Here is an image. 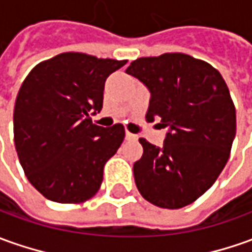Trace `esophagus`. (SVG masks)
Here are the masks:
<instances>
[{"instance_id": "34e87169", "label": "esophagus", "mask_w": 252, "mask_h": 252, "mask_svg": "<svg viewBox=\"0 0 252 252\" xmlns=\"http://www.w3.org/2000/svg\"><path fill=\"white\" fill-rule=\"evenodd\" d=\"M126 140H131V142H136V140H138V136H136V135H133V133L128 132V131H126Z\"/></svg>"}]
</instances>
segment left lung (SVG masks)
Segmentation results:
<instances>
[{"label": "left lung", "instance_id": "8db88e82", "mask_svg": "<svg viewBox=\"0 0 252 252\" xmlns=\"http://www.w3.org/2000/svg\"><path fill=\"white\" fill-rule=\"evenodd\" d=\"M126 73L150 92L146 120L168 129L161 148L139 139L136 188L157 207L182 208L211 188L229 158L236 110L226 83L211 64L185 54L140 58Z\"/></svg>", "mask_w": 252, "mask_h": 252}]
</instances>
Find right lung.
<instances>
[{
	"label": "right lung",
	"instance_id": "add662e5",
	"mask_svg": "<svg viewBox=\"0 0 252 252\" xmlns=\"http://www.w3.org/2000/svg\"><path fill=\"white\" fill-rule=\"evenodd\" d=\"M126 61L66 52L37 64L19 90L13 139L29 182L56 203H83L100 188L106 161L121 146V124L95 126L107 77Z\"/></svg>",
	"mask_w": 252,
	"mask_h": 252
}]
</instances>
